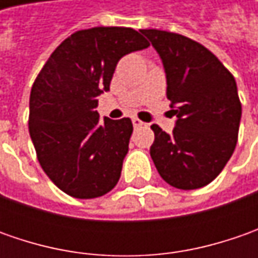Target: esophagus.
I'll list each match as a JSON object with an SVG mask.
<instances>
[{
	"instance_id": "obj_1",
	"label": "esophagus",
	"mask_w": 258,
	"mask_h": 258,
	"mask_svg": "<svg viewBox=\"0 0 258 258\" xmlns=\"http://www.w3.org/2000/svg\"><path fill=\"white\" fill-rule=\"evenodd\" d=\"M132 123H134V126L135 127H141V126H144V122H142V120H141V119H138V117H134V119H132Z\"/></svg>"
}]
</instances>
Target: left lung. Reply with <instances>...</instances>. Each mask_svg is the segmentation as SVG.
Masks as SVG:
<instances>
[{"mask_svg":"<svg viewBox=\"0 0 258 258\" xmlns=\"http://www.w3.org/2000/svg\"><path fill=\"white\" fill-rule=\"evenodd\" d=\"M161 55L166 97L176 124L172 135L152 124L151 156L165 182L197 189L214 181L231 158L241 119L234 76L203 44L185 35L141 30Z\"/></svg>","mask_w":258,"mask_h":258,"instance_id":"8db88e82","label":"left lung"}]
</instances>
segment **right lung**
Returning a JSON list of instances; mask_svg holds the SVG:
<instances>
[{
  "label": "right lung",
  "mask_w": 258,
  "mask_h": 258,
  "mask_svg": "<svg viewBox=\"0 0 258 258\" xmlns=\"http://www.w3.org/2000/svg\"><path fill=\"white\" fill-rule=\"evenodd\" d=\"M149 45L127 27L76 31L55 48L30 94L28 129L37 159L63 192L92 200L112 191L134 124L99 119L97 96L107 92L117 61Z\"/></svg>",
  "instance_id": "add662e5"
}]
</instances>
